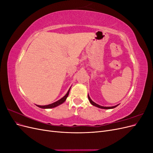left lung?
I'll return each mask as SVG.
<instances>
[{
    "instance_id": "obj_1",
    "label": "left lung",
    "mask_w": 153,
    "mask_h": 153,
    "mask_svg": "<svg viewBox=\"0 0 153 153\" xmlns=\"http://www.w3.org/2000/svg\"><path fill=\"white\" fill-rule=\"evenodd\" d=\"M88 98H89V100L90 101V103L93 105V106H96V107H98V108H103V109H111V108H115L116 106H118L117 105H115V106H101V105H99L98 104H96V103H94V101H92V100L91 99V98L89 97V94H88Z\"/></svg>"
}]
</instances>
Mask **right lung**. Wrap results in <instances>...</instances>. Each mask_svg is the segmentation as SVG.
I'll use <instances>...</instances> for the list:
<instances>
[{
    "label": "right lung",
    "instance_id": "right-lung-1",
    "mask_svg": "<svg viewBox=\"0 0 153 153\" xmlns=\"http://www.w3.org/2000/svg\"><path fill=\"white\" fill-rule=\"evenodd\" d=\"M70 89H71V88H70ZM70 89H69V91H68L66 94L64 96L63 98H62L61 99H60L59 100H58L57 101H55V102H54V103H53L52 104L48 105H43V106H41V105H36V106H38V107L41 108H52L55 107V106H57L60 105L61 104L63 103L64 101H66V98H68V96L69 95V91H70Z\"/></svg>",
    "mask_w": 153,
    "mask_h": 153
}]
</instances>
